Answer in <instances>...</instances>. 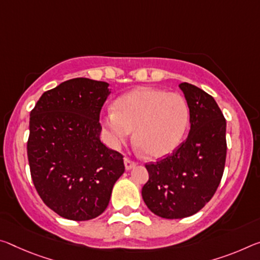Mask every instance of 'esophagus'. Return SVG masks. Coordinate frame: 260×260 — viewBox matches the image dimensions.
Listing matches in <instances>:
<instances>
[{
    "label": "esophagus",
    "mask_w": 260,
    "mask_h": 260,
    "mask_svg": "<svg viewBox=\"0 0 260 260\" xmlns=\"http://www.w3.org/2000/svg\"><path fill=\"white\" fill-rule=\"evenodd\" d=\"M123 162H125V168L127 169V170H131L132 168L137 166V162H135V160H133V159L128 158V157H125V159H123Z\"/></svg>",
    "instance_id": "1"
}]
</instances>
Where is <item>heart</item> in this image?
<instances>
[{"label":"heart","instance_id":"1","mask_svg":"<svg viewBox=\"0 0 260 260\" xmlns=\"http://www.w3.org/2000/svg\"><path fill=\"white\" fill-rule=\"evenodd\" d=\"M189 122L187 102L176 92L139 88L114 103L113 112L103 118L109 143L120 147L131 138L149 158L163 157L180 145Z\"/></svg>","mask_w":260,"mask_h":260}]
</instances>
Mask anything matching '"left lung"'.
Segmentation results:
<instances>
[{
	"mask_svg": "<svg viewBox=\"0 0 260 260\" xmlns=\"http://www.w3.org/2000/svg\"><path fill=\"white\" fill-rule=\"evenodd\" d=\"M189 109L188 137L155 163H147L149 179L142 187L147 207L164 219H183L212 199L224 171L225 119L214 98L198 86L179 84Z\"/></svg>",
	"mask_w": 260,
	"mask_h": 260,
	"instance_id": "left-lung-1",
	"label": "left lung"
}]
</instances>
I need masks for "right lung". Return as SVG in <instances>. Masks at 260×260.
<instances>
[{
  "label": "right lung",
  "mask_w": 260,
  "mask_h": 260,
  "mask_svg": "<svg viewBox=\"0 0 260 260\" xmlns=\"http://www.w3.org/2000/svg\"><path fill=\"white\" fill-rule=\"evenodd\" d=\"M109 83L78 77L47 90L30 113L27 158L41 200L60 216L86 221L108 207L123 156L101 141Z\"/></svg>",
  "instance_id": "add662e5"
}]
</instances>
